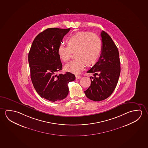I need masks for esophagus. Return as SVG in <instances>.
Segmentation results:
<instances>
[{"instance_id": "34e87169", "label": "esophagus", "mask_w": 148, "mask_h": 148, "mask_svg": "<svg viewBox=\"0 0 148 148\" xmlns=\"http://www.w3.org/2000/svg\"><path fill=\"white\" fill-rule=\"evenodd\" d=\"M81 78V76L80 75H75V79L76 80H78Z\"/></svg>"}]
</instances>
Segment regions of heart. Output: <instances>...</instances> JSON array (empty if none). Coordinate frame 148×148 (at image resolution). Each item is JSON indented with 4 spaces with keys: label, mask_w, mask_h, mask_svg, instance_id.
<instances>
[{
    "label": "heart",
    "mask_w": 148,
    "mask_h": 148,
    "mask_svg": "<svg viewBox=\"0 0 148 148\" xmlns=\"http://www.w3.org/2000/svg\"><path fill=\"white\" fill-rule=\"evenodd\" d=\"M67 42L68 45H59L58 52L64 62H68L73 52L76 51L77 59L65 67L66 71L75 74L81 73L86 64L91 65L95 63L101 53V40L94 33L78 32L70 36Z\"/></svg>",
    "instance_id": "1"
}]
</instances>
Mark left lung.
Instances as JSON below:
<instances>
[{
  "label": "left lung",
  "instance_id": "1",
  "mask_svg": "<svg viewBox=\"0 0 148 148\" xmlns=\"http://www.w3.org/2000/svg\"><path fill=\"white\" fill-rule=\"evenodd\" d=\"M102 49L98 61L87 71L94 73L91 84L85 91L88 98L100 101L108 98L113 93L117 84L120 74L119 53L117 47L110 36L105 31L101 33Z\"/></svg>",
  "mask_w": 148,
  "mask_h": 148
}]
</instances>
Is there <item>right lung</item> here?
<instances>
[{"label": "right lung", "instance_id": "obj_1", "mask_svg": "<svg viewBox=\"0 0 148 148\" xmlns=\"http://www.w3.org/2000/svg\"><path fill=\"white\" fill-rule=\"evenodd\" d=\"M70 30L57 28L46 29L36 36L29 52L33 86L42 98L52 102L65 98L69 92V82L75 80V75L69 72L64 75L57 74L62 68L58 47Z\"/></svg>", "mask_w": 148, "mask_h": 148}]
</instances>
